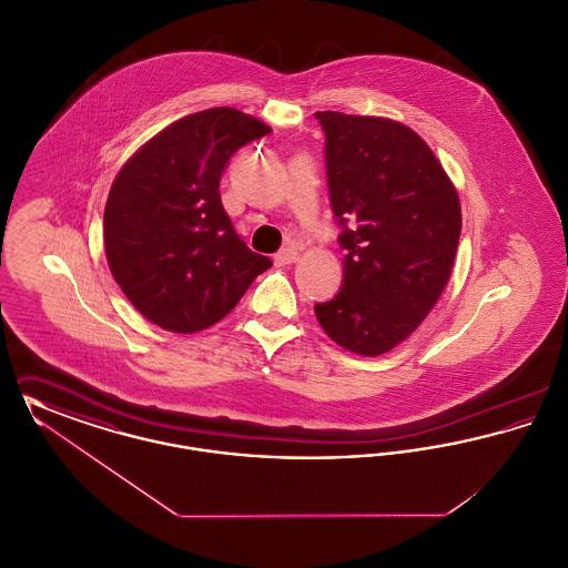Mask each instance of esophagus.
Instances as JSON below:
<instances>
[{
	"label": "esophagus",
	"instance_id": "34e87169",
	"mask_svg": "<svg viewBox=\"0 0 568 568\" xmlns=\"http://www.w3.org/2000/svg\"><path fill=\"white\" fill-rule=\"evenodd\" d=\"M297 257H300V253H297L296 246H287V248H283L274 255V264L276 266H290V264L297 262Z\"/></svg>",
	"mask_w": 568,
	"mask_h": 568
}]
</instances>
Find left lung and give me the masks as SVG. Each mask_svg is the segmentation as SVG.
<instances>
[{
    "label": "left lung",
    "mask_w": 568,
    "mask_h": 568,
    "mask_svg": "<svg viewBox=\"0 0 568 568\" xmlns=\"http://www.w3.org/2000/svg\"><path fill=\"white\" fill-rule=\"evenodd\" d=\"M327 185L345 227L343 287L315 304L325 334L347 352H392L428 317L458 251V191L426 140L387 116L320 110ZM353 230L346 227V221Z\"/></svg>",
    "instance_id": "1"
}]
</instances>
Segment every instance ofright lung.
Wrapping results in <instances>:
<instances>
[{"label": "right lung", "instance_id": "1", "mask_svg": "<svg viewBox=\"0 0 568 568\" xmlns=\"http://www.w3.org/2000/svg\"><path fill=\"white\" fill-rule=\"evenodd\" d=\"M268 132L243 110L193 112L144 142L114 176L104 251L114 281L151 324L206 329L271 268L234 232L219 195L227 160Z\"/></svg>", "mask_w": 568, "mask_h": 568}]
</instances>
